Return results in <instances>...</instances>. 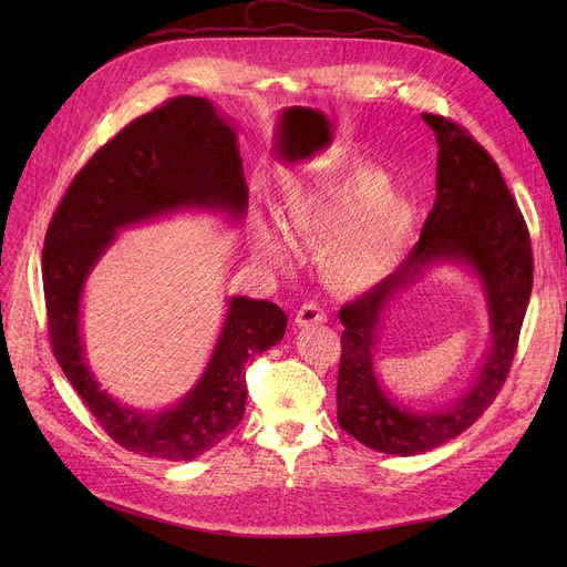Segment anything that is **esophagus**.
<instances>
[{
	"label": "esophagus",
	"mask_w": 567,
	"mask_h": 567,
	"mask_svg": "<svg viewBox=\"0 0 567 567\" xmlns=\"http://www.w3.org/2000/svg\"><path fill=\"white\" fill-rule=\"evenodd\" d=\"M296 326H310V323H323L326 321V312L317 306V303H303L293 317Z\"/></svg>",
	"instance_id": "34e87169"
}]
</instances>
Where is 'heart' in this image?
Returning <instances> with one entry per match:
<instances>
[{"label":"heart","mask_w":567,"mask_h":567,"mask_svg":"<svg viewBox=\"0 0 567 567\" xmlns=\"http://www.w3.org/2000/svg\"><path fill=\"white\" fill-rule=\"evenodd\" d=\"M280 225L293 244H321L319 274L333 291L361 293L402 261L415 231V208L406 195L385 190L383 174L363 169L291 193ZM257 252L271 264L287 259L282 238L264 223H257Z\"/></svg>","instance_id":"obj_1"}]
</instances>
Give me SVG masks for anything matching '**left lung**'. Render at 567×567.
<instances>
[{
  "instance_id": "left-lung-1",
  "label": "left lung",
  "mask_w": 567,
  "mask_h": 567,
  "mask_svg": "<svg viewBox=\"0 0 567 567\" xmlns=\"http://www.w3.org/2000/svg\"><path fill=\"white\" fill-rule=\"evenodd\" d=\"M439 144L436 199L419 244L391 274L342 306L338 372V423L368 449L419 455L460 436L496 400L511 372L533 287L530 236L498 165L466 128L439 114H423ZM455 260L482 278L493 347L468 394L441 412H411L381 391L371 361L380 317L430 265Z\"/></svg>"
}]
</instances>
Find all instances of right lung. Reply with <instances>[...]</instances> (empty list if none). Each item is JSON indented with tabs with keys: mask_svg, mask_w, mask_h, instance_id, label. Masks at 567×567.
<instances>
[{
	"mask_svg": "<svg viewBox=\"0 0 567 567\" xmlns=\"http://www.w3.org/2000/svg\"><path fill=\"white\" fill-rule=\"evenodd\" d=\"M241 165L236 133L214 103L178 96L103 144L50 220L43 246L50 347L99 425L131 453L190 462L229 436L246 411V363L282 340L287 315L276 303L234 296L195 389L172 409L146 413L114 402L86 368L80 336L84 280L124 227L182 208L241 218L248 206Z\"/></svg>",
	"mask_w": 567,
	"mask_h": 567,
	"instance_id": "add662e5",
	"label": "right lung"
}]
</instances>
